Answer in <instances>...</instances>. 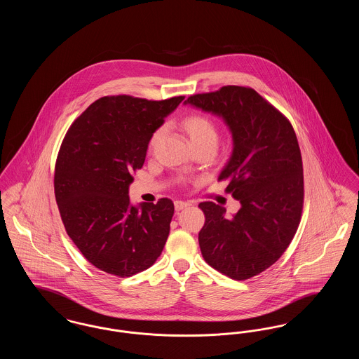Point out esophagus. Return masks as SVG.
<instances>
[{"mask_svg":"<svg viewBox=\"0 0 359 359\" xmlns=\"http://www.w3.org/2000/svg\"><path fill=\"white\" fill-rule=\"evenodd\" d=\"M187 205L188 203H186V202H182V201H176V202H175V210L179 212V211H182L183 208H186Z\"/></svg>","mask_w":359,"mask_h":359,"instance_id":"34e87169","label":"esophagus"}]
</instances>
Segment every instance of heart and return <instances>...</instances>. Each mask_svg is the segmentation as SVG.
<instances>
[{
  "instance_id": "b5f03b06",
  "label": "heart",
  "mask_w": 359,
  "mask_h": 359,
  "mask_svg": "<svg viewBox=\"0 0 359 359\" xmlns=\"http://www.w3.org/2000/svg\"><path fill=\"white\" fill-rule=\"evenodd\" d=\"M182 128L187 133L188 138L194 148H202V147H208L214 148L217 147L218 142V129L215 123L210 120L207 116L203 114H189L184 120L182 121ZM161 135L160 130H157L151 138V148L154 147L157 142L158 137Z\"/></svg>"
}]
</instances>
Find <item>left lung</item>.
Segmentation results:
<instances>
[{"label": "left lung", "instance_id": "8db88e82", "mask_svg": "<svg viewBox=\"0 0 359 359\" xmlns=\"http://www.w3.org/2000/svg\"><path fill=\"white\" fill-rule=\"evenodd\" d=\"M221 117L233 137V154L218 180L239 201L233 218L226 208L203 202L205 222L199 246L205 262L234 280L264 272L283 256L299 227L303 201V161L294 130L256 90L224 86L186 101Z\"/></svg>", "mask_w": 359, "mask_h": 359}]
</instances>
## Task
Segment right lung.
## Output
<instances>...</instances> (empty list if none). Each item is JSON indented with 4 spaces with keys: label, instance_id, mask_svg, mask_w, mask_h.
I'll return each mask as SVG.
<instances>
[{
    "label": "right lung",
    "instance_id": "1",
    "mask_svg": "<svg viewBox=\"0 0 359 359\" xmlns=\"http://www.w3.org/2000/svg\"><path fill=\"white\" fill-rule=\"evenodd\" d=\"M183 100L103 97L74 121L62 142L53 179L62 221L86 259L106 273L142 272L164 249L171 199L133 205L129 186L154 132Z\"/></svg>",
    "mask_w": 359,
    "mask_h": 359
}]
</instances>
